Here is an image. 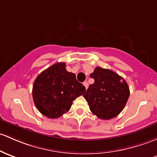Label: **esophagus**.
Masks as SVG:
<instances>
[{
	"mask_svg": "<svg viewBox=\"0 0 157 157\" xmlns=\"http://www.w3.org/2000/svg\"><path fill=\"white\" fill-rule=\"evenodd\" d=\"M83 86L86 87V89H88V86H89V83H88L86 81L83 82Z\"/></svg>",
	"mask_w": 157,
	"mask_h": 157,
	"instance_id": "34e87169",
	"label": "esophagus"
}]
</instances>
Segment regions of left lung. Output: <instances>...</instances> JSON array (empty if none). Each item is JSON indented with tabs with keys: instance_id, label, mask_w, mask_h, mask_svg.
I'll use <instances>...</instances> for the list:
<instances>
[{
	"instance_id": "1",
	"label": "left lung",
	"mask_w": 157,
	"mask_h": 157,
	"mask_svg": "<svg viewBox=\"0 0 157 157\" xmlns=\"http://www.w3.org/2000/svg\"><path fill=\"white\" fill-rule=\"evenodd\" d=\"M90 77L94 82L89 86L83 97L89 109L98 118L109 120L124 108L130 89L124 79L109 69L96 67Z\"/></svg>"
}]
</instances>
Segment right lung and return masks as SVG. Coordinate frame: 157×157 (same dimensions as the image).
<instances>
[{"instance_id": "obj_1", "label": "right lung", "mask_w": 157, "mask_h": 157, "mask_svg": "<svg viewBox=\"0 0 157 157\" xmlns=\"http://www.w3.org/2000/svg\"><path fill=\"white\" fill-rule=\"evenodd\" d=\"M65 63H57L38 75L33 86L36 106L44 116L57 118L69 111L74 100L82 95L86 88L67 71Z\"/></svg>"}]
</instances>
